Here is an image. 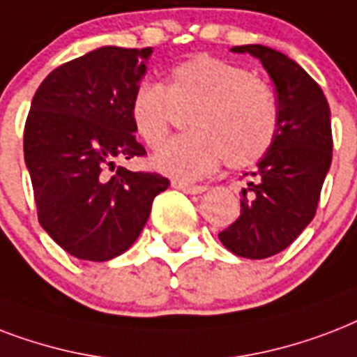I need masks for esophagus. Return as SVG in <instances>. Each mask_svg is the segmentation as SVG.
Instances as JSON below:
<instances>
[{
    "label": "esophagus",
    "instance_id": "obj_1",
    "mask_svg": "<svg viewBox=\"0 0 357 357\" xmlns=\"http://www.w3.org/2000/svg\"><path fill=\"white\" fill-rule=\"evenodd\" d=\"M171 186L175 188V190H181L184 193H190V195H201L203 192H206V188L204 186H195V184H188V182H181V181H173L171 182Z\"/></svg>",
    "mask_w": 357,
    "mask_h": 357
}]
</instances>
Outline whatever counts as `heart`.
<instances>
[{"label":"heart","mask_w":357,"mask_h":357,"mask_svg":"<svg viewBox=\"0 0 357 357\" xmlns=\"http://www.w3.org/2000/svg\"><path fill=\"white\" fill-rule=\"evenodd\" d=\"M171 106H190L182 117L188 132L160 147L151 165L175 181L204 178L222 160L234 169L257 164L272 147L278 130L272 91L242 66L206 54L173 66L165 87L143 79L134 89L130 119L149 147L164 141Z\"/></svg>","instance_id":"b5f03b06"}]
</instances>
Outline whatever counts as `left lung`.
<instances>
[{
    "label": "left lung",
    "instance_id": "obj_1",
    "mask_svg": "<svg viewBox=\"0 0 357 357\" xmlns=\"http://www.w3.org/2000/svg\"><path fill=\"white\" fill-rule=\"evenodd\" d=\"M261 61L278 93V130L272 147L240 195V216L218 234L244 259H266L294 242L317 212L331 165L330 106L320 85L278 50L245 44L231 48Z\"/></svg>",
    "mask_w": 357,
    "mask_h": 357
}]
</instances>
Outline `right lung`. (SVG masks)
<instances>
[{"label":"right lung","mask_w":357,"mask_h":357,"mask_svg":"<svg viewBox=\"0 0 357 357\" xmlns=\"http://www.w3.org/2000/svg\"><path fill=\"white\" fill-rule=\"evenodd\" d=\"M151 54L153 48L102 46L57 66L33 96L24 158L38 222L82 261L104 262L128 250L154 197L169 186L158 173L115 169V160L145 154L130 98Z\"/></svg>","instance_id":"obj_1"}]
</instances>
